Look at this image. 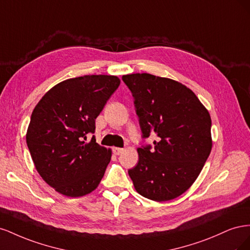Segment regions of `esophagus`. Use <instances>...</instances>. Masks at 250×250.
I'll use <instances>...</instances> for the list:
<instances>
[{
	"label": "esophagus",
	"mask_w": 250,
	"mask_h": 250,
	"mask_svg": "<svg viewBox=\"0 0 250 250\" xmlns=\"http://www.w3.org/2000/svg\"><path fill=\"white\" fill-rule=\"evenodd\" d=\"M123 152H124L123 148H118V147L113 148V153H115L116 155H120V154H122Z\"/></svg>",
	"instance_id": "1"
}]
</instances>
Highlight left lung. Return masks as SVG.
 I'll use <instances>...</instances> for the list:
<instances>
[{"mask_svg":"<svg viewBox=\"0 0 250 250\" xmlns=\"http://www.w3.org/2000/svg\"><path fill=\"white\" fill-rule=\"evenodd\" d=\"M134 97L143 138L155 134L154 149L138 148L128 170L135 191L157 202L177 198L197 179L210 153L211 120L193 90L147 73L124 75Z\"/></svg>","mask_w":250,"mask_h":250,"instance_id":"1","label":"left lung"}]
</instances>
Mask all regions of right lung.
Returning <instances> with one entry per match:
<instances>
[{"mask_svg": "<svg viewBox=\"0 0 250 250\" xmlns=\"http://www.w3.org/2000/svg\"><path fill=\"white\" fill-rule=\"evenodd\" d=\"M111 75H85L59 82L32 111L26 142L42 178L66 197L96 190L111 158V150L89 142L95 120L119 87Z\"/></svg>", "mask_w": 250, "mask_h": 250, "instance_id": "add662e5", "label": "right lung"}]
</instances>
